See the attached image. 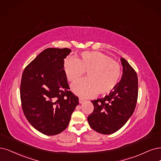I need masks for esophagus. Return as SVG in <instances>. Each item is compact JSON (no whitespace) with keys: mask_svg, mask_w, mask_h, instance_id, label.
<instances>
[{"mask_svg":"<svg viewBox=\"0 0 161 161\" xmlns=\"http://www.w3.org/2000/svg\"><path fill=\"white\" fill-rule=\"evenodd\" d=\"M85 102V100L84 99H82V98H80L79 99V102H80V103H84Z\"/></svg>","mask_w":161,"mask_h":161,"instance_id":"esophagus-1","label":"esophagus"}]
</instances>
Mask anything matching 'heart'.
<instances>
[{
  "instance_id": "obj_1",
  "label": "heart",
  "mask_w": 161,
  "mask_h": 161,
  "mask_svg": "<svg viewBox=\"0 0 161 161\" xmlns=\"http://www.w3.org/2000/svg\"><path fill=\"white\" fill-rule=\"evenodd\" d=\"M64 69L68 81L75 82L87 73L86 80L77 81L71 90L81 97H90L97 93L106 95L114 90L121 69L117 62L99 52H84L79 58H68Z\"/></svg>"
}]
</instances>
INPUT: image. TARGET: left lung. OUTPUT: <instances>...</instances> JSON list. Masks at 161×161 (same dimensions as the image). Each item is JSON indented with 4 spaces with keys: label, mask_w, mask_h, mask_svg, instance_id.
Returning a JSON list of instances; mask_svg holds the SVG:
<instances>
[{
    "label": "left lung",
    "mask_w": 161,
    "mask_h": 161,
    "mask_svg": "<svg viewBox=\"0 0 161 161\" xmlns=\"http://www.w3.org/2000/svg\"><path fill=\"white\" fill-rule=\"evenodd\" d=\"M121 80L108 96L92 101L94 109L87 117L90 127L104 135L120 129L133 115L137 102V75L125 59L121 58Z\"/></svg>",
    "instance_id": "1"
}]
</instances>
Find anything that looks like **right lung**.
<instances>
[{"label": "right lung", "mask_w": 161, "mask_h": 161, "mask_svg": "<svg viewBox=\"0 0 161 161\" xmlns=\"http://www.w3.org/2000/svg\"><path fill=\"white\" fill-rule=\"evenodd\" d=\"M69 48L49 47L23 71L20 87L22 111L28 122L40 133L55 135L67 128L79 98L69 91L64 58Z\"/></svg>", "instance_id": "obj_1"}]
</instances>
